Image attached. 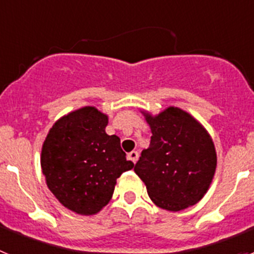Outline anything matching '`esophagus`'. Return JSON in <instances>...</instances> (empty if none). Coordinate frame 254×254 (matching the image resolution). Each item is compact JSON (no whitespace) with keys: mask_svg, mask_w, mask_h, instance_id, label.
<instances>
[{"mask_svg":"<svg viewBox=\"0 0 254 254\" xmlns=\"http://www.w3.org/2000/svg\"><path fill=\"white\" fill-rule=\"evenodd\" d=\"M128 159L131 161H133V163H136V161H137V159H138V152L137 151H131L128 154Z\"/></svg>","mask_w":254,"mask_h":254,"instance_id":"34e87169","label":"esophagus"}]
</instances>
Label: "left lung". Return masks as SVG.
<instances>
[{"label":"left lung","mask_w":254,"mask_h":254,"mask_svg":"<svg viewBox=\"0 0 254 254\" xmlns=\"http://www.w3.org/2000/svg\"><path fill=\"white\" fill-rule=\"evenodd\" d=\"M151 127L149 149L142 150L134 172L146 185L152 202L181 211L202 198L216 169V151L202 126L179 108L146 114Z\"/></svg>","instance_id":"1"}]
</instances>
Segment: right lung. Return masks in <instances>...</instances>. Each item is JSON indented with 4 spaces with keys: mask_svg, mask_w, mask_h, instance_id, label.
I'll return each instance as SVG.
<instances>
[{
    "mask_svg": "<svg viewBox=\"0 0 254 254\" xmlns=\"http://www.w3.org/2000/svg\"><path fill=\"white\" fill-rule=\"evenodd\" d=\"M108 117L94 107L68 113L55 123L42 149L40 165L51 192L81 215L99 212L114 192L117 178L132 169L121 140L105 133Z\"/></svg>",
    "mask_w": 254,
    "mask_h": 254,
    "instance_id": "add662e5",
    "label": "right lung"
}]
</instances>
